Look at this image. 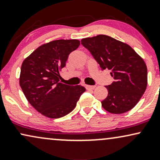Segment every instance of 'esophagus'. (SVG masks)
<instances>
[{
  "label": "esophagus",
  "mask_w": 160,
  "mask_h": 160,
  "mask_svg": "<svg viewBox=\"0 0 160 160\" xmlns=\"http://www.w3.org/2000/svg\"><path fill=\"white\" fill-rule=\"evenodd\" d=\"M95 88V86H90V85H86V89L87 90H92V89H94Z\"/></svg>",
  "instance_id": "esophagus-1"
}]
</instances>
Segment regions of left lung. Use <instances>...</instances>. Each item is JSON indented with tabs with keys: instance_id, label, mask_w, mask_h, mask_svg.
I'll list each match as a JSON object with an SVG mask.
<instances>
[{
	"instance_id": "8db88e82",
	"label": "left lung",
	"mask_w": 160,
	"mask_h": 160,
	"mask_svg": "<svg viewBox=\"0 0 160 160\" xmlns=\"http://www.w3.org/2000/svg\"><path fill=\"white\" fill-rule=\"evenodd\" d=\"M102 70L111 71L115 81L106 86L108 95L102 102L111 113H123L135 107L148 86V68L143 58L123 42L99 34L81 40Z\"/></svg>"
}]
</instances>
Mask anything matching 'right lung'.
<instances>
[{
	"label": "right lung",
	"mask_w": 160,
	"mask_h": 160,
	"mask_svg": "<svg viewBox=\"0 0 160 160\" xmlns=\"http://www.w3.org/2000/svg\"><path fill=\"white\" fill-rule=\"evenodd\" d=\"M78 40H56L40 46L24 60L19 84L27 100L45 117L57 119L76 107L86 89L59 82V71L68 57L78 48Z\"/></svg>",
	"instance_id": "add662e5"
}]
</instances>
